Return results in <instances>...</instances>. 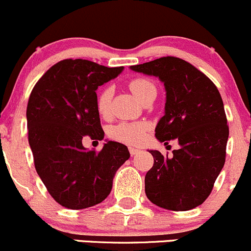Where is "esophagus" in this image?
<instances>
[{
  "label": "esophagus",
  "mask_w": 251,
  "mask_h": 251,
  "mask_svg": "<svg viewBox=\"0 0 251 251\" xmlns=\"http://www.w3.org/2000/svg\"><path fill=\"white\" fill-rule=\"evenodd\" d=\"M128 151H130L131 155H136L139 152V149H137V148H133V147H128Z\"/></svg>",
  "instance_id": "1"
}]
</instances>
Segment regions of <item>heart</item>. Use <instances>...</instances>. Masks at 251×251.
<instances>
[{
  "instance_id": "1",
  "label": "heart",
  "mask_w": 251,
  "mask_h": 251,
  "mask_svg": "<svg viewBox=\"0 0 251 251\" xmlns=\"http://www.w3.org/2000/svg\"><path fill=\"white\" fill-rule=\"evenodd\" d=\"M134 96L142 101L148 92L156 90V86L150 79L138 77L131 79L128 83ZM113 99L112 86H104L99 91L96 97V107L102 117L107 118L110 114V105ZM149 126L146 123H120L109 128V136L113 139L128 144H138L146 137Z\"/></svg>"
}]
</instances>
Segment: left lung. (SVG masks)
<instances>
[{
	"mask_svg": "<svg viewBox=\"0 0 251 251\" xmlns=\"http://www.w3.org/2000/svg\"><path fill=\"white\" fill-rule=\"evenodd\" d=\"M165 85V115L155 128L160 142L176 141L173 156L150 150L154 165L146 176L150 202L184 212L207 200L225 163L228 126L223 99L212 80L191 63L166 56L131 66Z\"/></svg>",
	"mask_w": 251,
	"mask_h": 251,
	"instance_id": "left-lung-1",
	"label": "left lung"
}]
</instances>
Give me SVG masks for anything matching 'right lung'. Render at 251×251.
Returning a JSON list of instances; mask_svg holds the SVG:
<instances>
[{
	"label": "right lung",
	"mask_w": 251,
	"mask_h": 251,
	"mask_svg": "<svg viewBox=\"0 0 251 251\" xmlns=\"http://www.w3.org/2000/svg\"><path fill=\"white\" fill-rule=\"evenodd\" d=\"M124 67L88 60H62L37 81L26 109L28 143L39 178L52 199L68 209L99 204L130 157L127 147L107 141L100 152L84 148L83 137L103 139L96 107L99 86Z\"/></svg>",
	"instance_id": "1"
}]
</instances>
